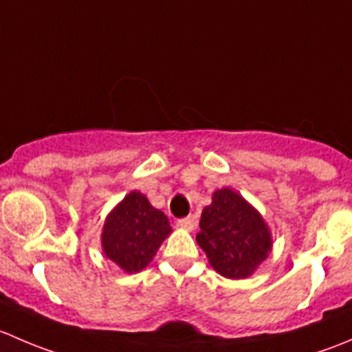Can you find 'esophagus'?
Wrapping results in <instances>:
<instances>
[{"mask_svg":"<svg viewBox=\"0 0 352 352\" xmlns=\"http://www.w3.org/2000/svg\"><path fill=\"white\" fill-rule=\"evenodd\" d=\"M196 225H197V219L194 214L179 219V226H182V228H186V230H194L196 228Z\"/></svg>","mask_w":352,"mask_h":352,"instance_id":"esophagus-1","label":"esophagus"}]
</instances>
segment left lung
<instances>
[{
  "label": "left lung",
  "mask_w": 352,
  "mask_h": 352,
  "mask_svg": "<svg viewBox=\"0 0 352 352\" xmlns=\"http://www.w3.org/2000/svg\"><path fill=\"white\" fill-rule=\"evenodd\" d=\"M199 226V247L225 278H248L271 252V232L262 216L232 189L216 190Z\"/></svg>",
  "instance_id": "left-lung-1"
}]
</instances>
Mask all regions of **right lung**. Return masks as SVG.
Wrapping results in <instances>:
<instances>
[{
    "label": "right lung",
    "mask_w": 352,
    "mask_h": 352,
    "mask_svg": "<svg viewBox=\"0 0 352 352\" xmlns=\"http://www.w3.org/2000/svg\"><path fill=\"white\" fill-rule=\"evenodd\" d=\"M170 232L168 218L134 190L109 214L102 232V247L120 269L138 272L150 264Z\"/></svg>",
    "instance_id": "obj_1"
}]
</instances>
